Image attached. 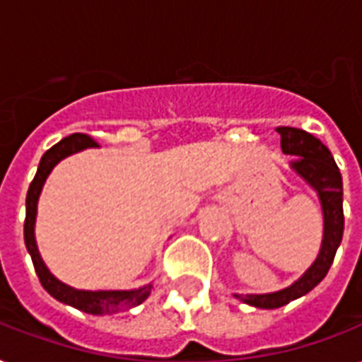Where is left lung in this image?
<instances>
[{"instance_id": "obj_1", "label": "left lung", "mask_w": 362, "mask_h": 362, "mask_svg": "<svg viewBox=\"0 0 362 362\" xmlns=\"http://www.w3.org/2000/svg\"><path fill=\"white\" fill-rule=\"evenodd\" d=\"M281 139V152L287 156H295L291 161V170L308 184L320 197L321 212H323V240L317 257L310 264L297 281L286 289L263 295H238L242 303L255 306V308L274 310L286 306L295 298L304 297L310 293L331 269L332 259L342 242L344 235V209H342V175L334 163L329 148L310 135L306 131L297 127H276Z\"/></svg>"}]
</instances>
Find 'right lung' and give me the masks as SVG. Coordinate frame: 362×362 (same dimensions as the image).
<instances>
[{
  "mask_svg": "<svg viewBox=\"0 0 362 362\" xmlns=\"http://www.w3.org/2000/svg\"><path fill=\"white\" fill-rule=\"evenodd\" d=\"M98 144L90 139L88 135L82 133H75L62 139L58 144H54L50 150L45 152L41 158L37 175L33 182L30 184L28 189V197H25V221H24V242L28 252L31 255L35 272L39 276L41 286L50 293V297H54L59 303L73 306V308L86 312L92 315H112L120 314L125 310L135 308L139 304H142L148 298L150 291H152V281L146 286L136 287V289H109V291H88V289H75V287L67 286L64 281H59L56 276L48 270V267L42 261L39 247H37L35 240V221H37V204H39V197H41L42 186L47 182L48 175L52 173V169L62 161V159L69 158L73 153H78L86 148H95Z\"/></svg>",
  "mask_w": 362,
  "mask_h": 362,
  "instance_id": "1",
  "label": "right lung"
}]
</instances>
